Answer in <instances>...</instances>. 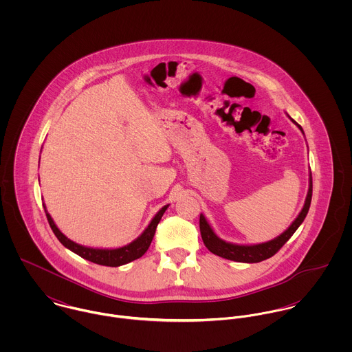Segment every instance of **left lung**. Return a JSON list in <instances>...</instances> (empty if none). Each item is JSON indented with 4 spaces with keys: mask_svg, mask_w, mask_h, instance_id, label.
Segmentation results:
<instances>
[{
    "mask_svg": "<svg viewBox=\"0 0 352 352\" xmlns=\"http://www.w3.org/2000/svg\"><path fill=\"white\" fill-rule=\"evenodd\" d=\"M290 120L301 130V133L303 134L301 126L294 119L290 118ZM311 191H313L311 172H309V190H307L306 199H305V203H303V207H302L300 214L292 222V225L282 234L275 237L274 240H270V241H265V243H260V244H234V243L225 241V240H222V239H219L217 236V233L211 228L210 222L206 219V217L203 214H201L199 226H201V240H203V243H204V245H206V248L208 251L214 253V254H217V256H219V257L228 258V260H233V261H239V263H258V261H263L265 258H270L271 256H274L276 252L279 251L289 241V239L301 226V223L303 222L307 211H309V207H310Z\"/></svg>",
    "mask_w": 352,
    "mask_h": 352,
    "instance_id": "obj_1",
    "label": "left lung"
}]
</instances>
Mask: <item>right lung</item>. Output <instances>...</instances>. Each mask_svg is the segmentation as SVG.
<instances>
[{
  "label": "right lung",
  "instance_id": "obj_1",
  "mask_svg": "<svg viewBox=\"0 0 352 352\" xmlns=\"http://www.w3.org/2000/svg\"><path fill=\"white\" fill-rule=\"evenodd\" d=\"M43 207H45V211H46L47 221L50 223L51 230L54 232V234L56 236V239L59 240V243L65 248H67L69 251L74 252L76 254L81 256L82 258H85L88 261H92V263H96V264H100V265H107V267H119V265H123V264H127L130 261H134V260L140 258L141 256L145 254V252L149 250L151 240H153L154 233H155V228H157L161 217L164 215L165 210L169 207V204H165L164 207H161L157 211V214L151 218L146 229L134 241H131L127 245L119 247V248H92V247H85V245H81V244H77V243L72 241L70 239H67L58 229V226L55 225L54 219L51 218L45 203H43Z\"/></svg>",
  "mask_w": 352,
  "mask_h": 352
}]
</instances>
